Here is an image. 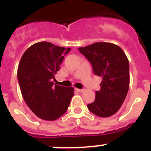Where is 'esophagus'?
<instances>
[{"label":"esophagus","instance_id":"1","mask_svg":"<svg viewBox=\"0 0 151 151\" xmlns=\"http://www.w3.org/2000/svg\"><path fill=\"white\" fill-rule=\"evenodd\" d=\"M76 91H77L78 92H83L84 89H78V88H76Z\"/></svg>","mask_w":151,"mask_h":151}]
</instances>
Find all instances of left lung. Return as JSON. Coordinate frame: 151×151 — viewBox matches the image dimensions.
<instances>
[{
	"label": "left lung",
	"instance_id": "1",
	"mask_svg": "<svg viewBox=\"0 0 151 151\" xmlns=\"http://www.w3.org/2000/svg\"><path fill=\"white\" fill-rule=\"evenodd\" d=\"M78 50L91 63L94 74L102 77L101 89L95 92V101L87 105L88 110L100 117L115 114L129 91L127 57L118 45L108 42H96Z\"/></svg>",
	"mask_w": 151,
	"mask_h": 151
}]
</instances>
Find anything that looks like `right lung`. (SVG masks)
I'll return each mask as SVG.
<instances>
[{
	"instance_id": "right-lung-1",
	"label": "right lung",
	"mask_w": 151,
	"mask_h": 151,
	"mask_svg": "<svg viewBox=\"0 0 151 151\" xmlns=\"http://www.w3.org/2000/svg\"><path fill=\"white\" fill-rule=\"evenodd\" d=\"M70 50L41 41L29 47L19 61L17 77L24 101L44 120L54 121L62 116L74 95L73 87L54 85L52 82L64 55Z\"/></svg>"
}]
</instances>
